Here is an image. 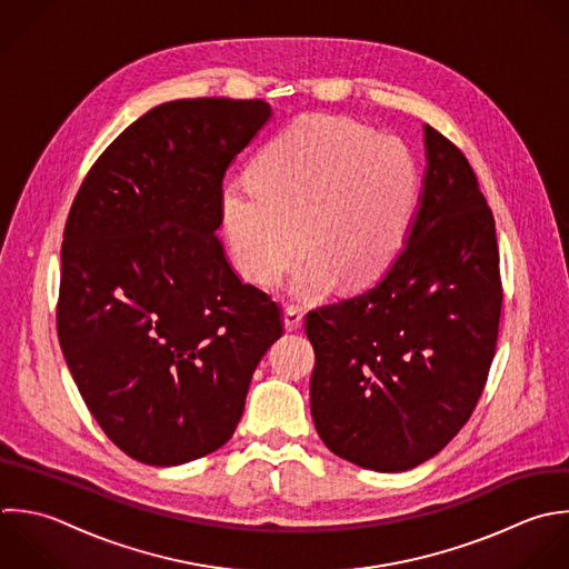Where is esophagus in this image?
Returning a JSON list of instances; mask_svg holds the SVG:
<instances>
[{
  "mask_svg": "<svg viewBox=\"0 0 569 569\" xmlns=\"http://www.w3.org/2000/svg\"><path fill=\"white\" fill-rule=\"evenodd\" d=\"M301 321H303V312L297 308V306H288L283 310V326L288 332H295L301 328Z\"/></svg>",
  "mask_w": 569,
  "mask_h": 569,
  "instance_id": "obj_1",
  "label": "esophagus"
}]
</instances>
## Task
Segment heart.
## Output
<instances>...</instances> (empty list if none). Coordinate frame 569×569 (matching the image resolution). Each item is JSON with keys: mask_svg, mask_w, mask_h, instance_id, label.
Wrapping results in <instances>:
<instances>
[{"mask_svg": "<svg viewBox=\"0 0 569 569\" xmlns=\"http://www.w3.org/2000/svg\"><path fill=\"white\" fill-rule=\"evenodd\" d=\"M250 181L221 199L232 261L248 281L270 286L301 246V292H323L330 277L357 286L379 274L406 237L419 192L417 161L399 137L328 114L274 134Z\"/></svg>", "mask_w": 569, "mask_h": 569, "instance_id": "heart-1", "label": "heart"}]
</instances>
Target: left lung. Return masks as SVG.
<instances>
[{"mask_svg":"<svg viewBox=\"0 0 569 569\" xmlns=\"http://www.w3.org/2000/svg\"><path fill=\"white\" fill-rule=\"evenodd\" d=\"M428 168L406 243L366 292L310 310V410L341 459L403 472L472 417L503 303L492 210L466 154L426 126Z\"/></svg>","mask_w":569,"mask_h":569,"instance_id":"1","label":"left lung"}]
</instances>
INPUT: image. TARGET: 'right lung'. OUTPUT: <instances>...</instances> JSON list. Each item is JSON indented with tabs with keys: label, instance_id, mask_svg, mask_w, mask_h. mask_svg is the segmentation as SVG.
<instances>
[{
	"label": "right lung",
	"instance_id": "right-lung-1",
	"mask_svg": "<svg viewBox=\"0 0 569 569\" xmlns=\"http://www.w3.org/2000/svg\"><path fill=\"white\" fill-rule=\"evenodd\" d=\"M263 99H177L92 163L61 243L59 346L106 437L146 466L219 450L281 308L217 237L223 174L270 119Z\"/></svg>",
	"mask_w": 569,
	"mask_h": 569
}]
</instances>
